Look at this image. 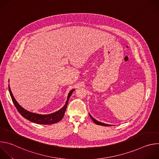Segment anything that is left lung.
Listing matches in <instances>:
<instances>
[{
  "instance_id": "8db88e82",
  "label": "left lung",
  "mask_w": 159,
  "mask_h": 159,
  "mask_svg": "<svg viewBox=\"0 0 159 159\" xmlns=\"http://www.w3.org/2000/svg\"><path fill=\"white\" fill-rule=\"evenodd\" d=\"M89 116H90V118L92 119V120L96 123V124H97V125H101V126H111L110 125H107V124H106V123H101V122H100V121H97L96 120H95L93 117H92L91 116V115H90V114H89Z\"/></svg>"
}]
</instances>
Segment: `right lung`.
Masks as SVG:
<instances>
[{
    "instance_id": "1",
    "label": "right lung",
    "mask_w": 159,
    "mask_h": 159,
    "mask_svg": "<svg viewBox=\"0 0 159 159\" xmlns=\"http://www.w3.org/2000/svg\"><path fill=\"white\" fill-rule=\"evenodd\" d=\"M74 90L75 89H72V90H70L69 94H68L67 100L66 101L65 104L60 110H58L53 113H52V114H49V115H39V114H36V113H33V112H30V111L25 109L23 107H22L17 103V102L14 98L12 93L11 90V88L9 85V93H10L11 99L12 100L14 104L15 105L16 109H17V111H19L20 114L25 118L28 120L29 121H30L33 123H34L41 124V125L54 124V123L59 122L63 118V117L65 115V112L66 106H67L68 101H69V99L70 97L71 96L72 93L74 91Z\"/></svg>"
}]
</instances>
